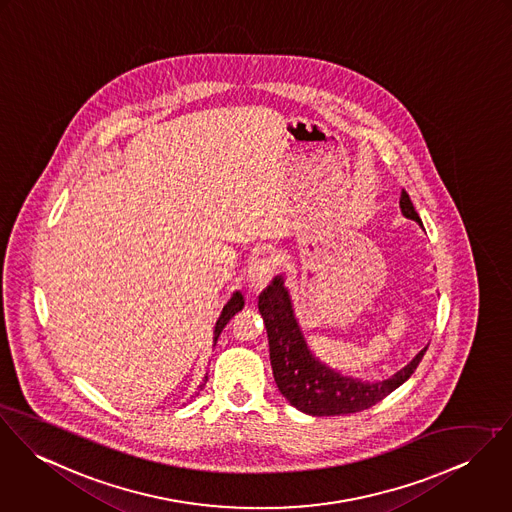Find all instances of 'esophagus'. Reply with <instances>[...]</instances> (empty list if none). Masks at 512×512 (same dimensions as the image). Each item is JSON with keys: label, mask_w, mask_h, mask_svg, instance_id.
I'll use <instances>...</instances> for the list:
<instances>
[{"label": "esophagus", "mask_w": 512, "mask_h": 512, "mask_svg": "<svg viewBox=\"0 0 512 512\" xmlns=\"http://www.w3.org/2000/svg\"><path fill=\"white\" fill-rule=\"evenodd\" d=\"M273 261L269 257H263V259H257L251 267H249V290L253 294H259L267 284L271 283V277H273Z\"/></svg>", "instance_id": "esophagus-1"}]
</instances>
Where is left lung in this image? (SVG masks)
<instances>
[{
	"mask_svg": "<svg viewBox=\"0 0 512 512\" xmlns=\"http://www.w3.org/2000/svg\"><path fill=\"white\" fill-rule=\"evenodd\" d=\"M400 212L408 220L422 224L406 190L400 194ZM259 312L263 316L275 383L294 408L312 416H340L371 408L391 395L418 367L428 347L397 371L393 377L377 383L343 377L338 371L314 357L294 318L290 292L283 277H275L259 294Z\"/></svg>",
	"mask_w": 512,
	"mask_h": 512,
	"instance_id": "obj_1",
	"label": "left lung"
}]
</instances>
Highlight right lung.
I'll return each mask as SVG.
<instances>
[{"mask_svg": "<svg viewBox=\"0 0 512 512\" xmlns=\"http://www.w3.org/2000/svg\"><path fill=\"white\" fill-rule=\"evenodd\" d=\"M245 306V300H243V294L241 292H233V296L229 298L228 304L224 306V310H222V314H220V318H218V322H216V328H214V341H218L220 338V334H222V330L226 328V324H228L229 320L241 310ZM206 381H208V377H204V383L200 385V389L206 385Z\"/></svg>", "mask_w": 512, "mask_h": 512, "instance_id": "obj_1", "label": "right lung"}]
</instances>
